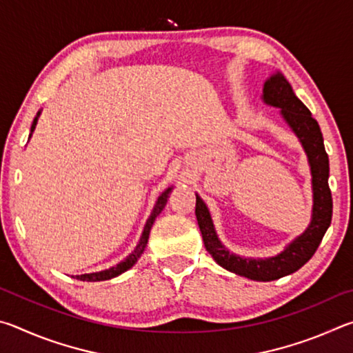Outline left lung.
<instances>
[{
    "label": "left lung",
    "mask_w": 353,
    "mask_h": 353,
    "mask_svg": "<svg viewBox=\"0 0 353 353\" xmlns=\"http://www.w3.org/2000/svg\"><path fill=\"white\" fill-rule=\"evenodd\" d=\"M261 101L266 105L280 109V117L288 124L307 154L313 190L312 219L308 227L286 244L280 254L266 256V259H249V256L234 254L221 243L210 210L198 193H196V218H198L207 252L219 266L238 276L256 280V282H271V280L296 272L312 259L332 223L333 202L330 188H328V171H330L328 155L319 124L312 117L305 104L296 97L291 83L280 71L272 73L263 83Z\"/></svg>",
    "instance_id": "1"
}]
</instances>
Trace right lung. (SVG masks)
Returning a JSON list of instances; mask_svg holds the SVG:
<instances>
[{"label": "right lung", "mask_w": 353, "mask_h": 353, "mask_svg": "<svg viewBox=\"0 0 353 353\" xmlns=\"http://www.w3.org/2000/svg\"><path fill=\"white\" fill-rule=\"evenodd\" d=\"M40 113H41V110H39L37 115H35V118H34L32 126H31V134H29V139H31L32 132L35 130V126H37ZM172 188H174V187L166 188L163 193L159 196L157 201H155V205L152 208L151 214H149V218H148L146 224H145V229H143L140 240H139V243H137V246L132 250V254H129L123 261L117 263L115 266L109 268V270L98 271V272H90V274H81V276H73V277L77 279V280H82V282H103V280H110L113 277H118L119 274H123V272H126L128 270H130V268H132L135 263L139 261V259H140L141 254H143V250H145L146 244H148V240H149V232H151V229H152L154 221H155V218L159 216L160 213H162V210H163L165 205H166V201H168V196H170V193L172 191Z\"/></svg>", "instance_id": "1"}]
</instances>
